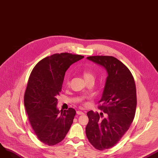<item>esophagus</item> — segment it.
Returning <instances> with one entry per match:
<instances>
[{
  "label": "esophagus",
  "instance_id": "obj_1",
  "mask_svg": "<svg viewBox=\"0 0 158 158\" xmlns=\"http://www.w3.org/2000/svg\"><path fill=\"white\" fill-rule=\"evenodd\" d=\"M77 114H78V115H81V114H84L83 112L80 111V110H78V111H77Z\"/></svg>",
  "mask_w": 158,
  "mask_h": 158
}]
</instances>
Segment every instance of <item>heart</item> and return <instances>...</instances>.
<instances>
[{"label": "heart", "mask_w": 158, "mask_h": 158, "mask_svg": "<svg viewBox=\"0 0 158 158\" xmlns=\"http://www.w3.org/2000/svg\"><path fill=\"white\" fill-rule=\"evenodd\" d=\"M83 76L85 81H87L89 80H94V74L91 70L85 69L83 71ZM65 82L66 85H68L69 84V80L68 77H66Z\"/></svg>", "instance_id": "b5f03b06"}]
</instances>
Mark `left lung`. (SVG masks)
Here are the masks:
<instances>
[{
    "label": "left lung",
    "mask_w": 158,
    "mask_h": 158,
    "mask_svg": "<svg viewBox=\"0 0 158 158\" xmlns=\"http://www.w3.org/2000/svg\"><path fill=\"white\" fill-rule=\"evenodd\" d=\"M87 59L103 67L107 73L98 107L106 117L101 118L98 112L89 111L85 128L91 144L103 151L114 147L129 129L136 109V85L129 69L115 57L93 56Z\"/></svg>",
    "instance_id": "left-lung-1"
}]
</instances>
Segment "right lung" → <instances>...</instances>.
<instances>
[{
    "instance_id": "right-lung-1",
    "label": "right lung",
    "mask_w": 158,
    "mask_h": 158,
    "mask_svg": "<svg viewBox=\"0 0 158 158\" xmlns=\"http://www.w3.org/2000/svg\"><path fill=\"white\" fill-rule=\"evenodd\" d=\"M83 58L67 52L54 54L40 60L30 74L24 106L35 134L46 145L61 142L71 128L76 110H59L56 98L62 91L65 71Z\"/></svg>"
}]
</instances>
